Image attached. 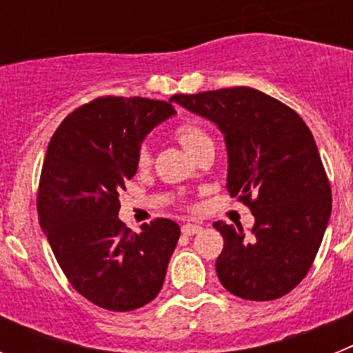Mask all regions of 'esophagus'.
<instances>
[{"label":"esophagus","mask_w":353,"mask_h":353,"mask_svg":"<svg viewBox=\"0 0 353 353\" xmlns=\"http://www.w3.org/2000/svg\"><path fill=\"white\" fill-rule=\"evenodd\" d=\"M201 232V224H192V223H185L182 226V233L183 235H196V233Z\"/></svg>","instance_id":"34e87169"}]
</instances>
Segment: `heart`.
Segmentation results:
<instances>
[{
	"label": "heart",
	"instance_id": "b5f03b06",
	"mask_svg": "<svg viewBox=\"0 0 353 353\" xmlns=\"http://www.w3.org/2000/svg\"><path fill=\"white\" fill-rule=\"evenodd\" d=\"M174 138L180 145L183 146L185 152L196 157V155L201 152L203 148L212 145V138L207 134V130H203L199 125L196 123H182V125L176 127L174 130ZM152 161V154H150V148L146 145L139 146V152H138V164L141 168H146Z\"/></svg>",
	"mask_w": 353,
	"mask_h": 353
}]
</instances>
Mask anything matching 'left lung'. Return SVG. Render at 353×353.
<instances>
[{
    "label": "left lung",
    "mask_w": 353,
    "mask_h": 353,
    "mask_svg": "<svg viewBox=\"0 0 353 353\" xmlns=\"http://www.w3.org/2000/svg\"><path fill=\"white\" fill-rule=\"evenodd\" d=\"M170 101L219 127L228 192L254 215L249 235L240 226L214 223L224 239L215 261L219 281L245 301L283 297L310 272L332 208L313 134L292 108L248 86Z\"/></svg>",
    "instance_id": "obj_1"
}]
</instances>
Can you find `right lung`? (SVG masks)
Listing matches in <instances>:
<instances>
[{"mask_svg":"<svg viewBox=\"0 0 353 353\" xmlns=\"http://www.w3.org/2000/svg\"><path fill=\"white\" fill-rule=\"evenodd\" d=\"M173 101L99 97L72 111L49 141L37 210L70 285L99 307L132 311L161 292L180 236L171 219L130 232L120 192L138 171L146 134L173 117Z\"/></svg>","mask_w":353,"mask_h":353,"instance_id":"right-lung-1","label":"right lung"}]
</instances>
